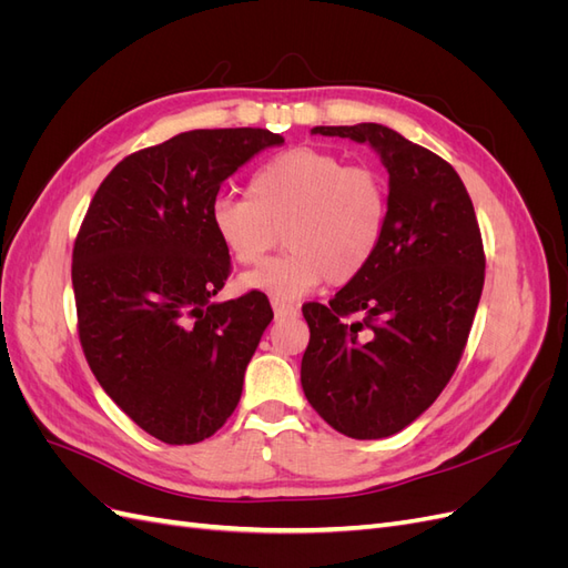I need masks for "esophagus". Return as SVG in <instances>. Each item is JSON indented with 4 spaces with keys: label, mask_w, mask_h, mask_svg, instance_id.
<instances>
[{
    "label": "esophagus",
    "mask_w": 568,
    "mask_h": 568,
    "mask_svg": "<svg viewBox=\"0 0 568 568\" xmlns=\"http://www.w3.org/2000/svg\"><path fill=\"white\" fill-rule=\"evenodd\" d=\"M272 311H274V317L277 320H284V317H296L298 315V307L291 305V303H284V301H272Z\"/></svg>",
    "instance_id": "34e87169"
}]
</instances>
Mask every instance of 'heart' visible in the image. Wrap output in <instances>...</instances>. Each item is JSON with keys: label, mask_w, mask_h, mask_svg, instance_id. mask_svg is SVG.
<instances>
[{"label": "heart", "mask_w": 568, "mask_h": 568, "mask_svg": "<svg viewBox=\"0 0 568 568\" xmlns=\"http://www.w3.org/2000/svg\"><path fill=\"white\" fill-rule=\"evenodd\" d=\"M211 220L220 244L246 267L261 265L282 232L288 251L239 286L298 298L324 280L348 284L372 263L388 222V186L372 168L296 146L257 170L248 196L220 199Z\"/></svg>", "instance_id": "obj_1"}]
</instances>
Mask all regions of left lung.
<instances>
[{
	"instance_id": "obj_1",
	"label": "left lung",
	"mask_w": 568,
	"mask_h": 568,
	"mask_svg": "<svg viewBox=\"0 0 568 568\" xmlns=\"http://www.w3.org/2000/svg\"><path fill=\"white\" fill-rule=\"evenodd\" d=\"M313 134L376 151L388 170V222L372 263L329 307L303 305L311 343L301 384L338 434L386 438L432 407L457 369L484 291L480 230L455 168L400 132L359 123Z\"/></svg>"
}]
</instances>
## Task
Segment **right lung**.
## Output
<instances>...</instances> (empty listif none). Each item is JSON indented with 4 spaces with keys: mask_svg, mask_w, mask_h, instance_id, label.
<instances>
[{
    "mask_svg": "<svg viewBox=\"0 0 568 568\" xmlns=\"http://www.w3.org/2000/svg\"><path fill=\"white\" fill-rule=\"evenodd\" d=\"M282 134L189 130L120 161L73 248L78 332L97 382L146 434L211 438L239 405L272 322L265 294L215 303L230 253L213 230L222 182Z\"/></svg>",
    "mask_w": 568,
    "mask_h": 568,
    "instance_id": "obj_1",
    "label": "right lung"
}]
</instances>
